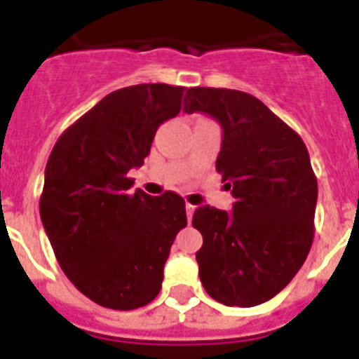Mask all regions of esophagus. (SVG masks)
I'll list each match as a JSON object with an SVG mask.
<instances>
[{
  "mask_svg": "<svg viewBox=\"0 0 359 359\" xmlns=\"http://www.w3.org/2000/svg\"><path fill=\"white\" fill-rule=\"evenodd\" d=\"M185 210H187V219L189 221H191V219H193V213H194V210H196V205H193V204H185Z\"/></svg>",
  "mask_w": 359,
  "mask_h": 359,
  "instance_id": "1",
  "label": "esophagus"
}]
</instances>
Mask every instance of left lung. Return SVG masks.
<instances>
[{"label":"left lung","instance_id":"obj_1","mask_svg":"<svg viewBox=\"0 0 359 359\" xmlns=\"http://www.w3.org/2000/svg\"><path fill=\"white\" fill-rule=\"evenodd\" d=\"M185 112L223 127L215 168L236 198L232 213L200 205L193 226L200 280L219 304L252 307L279 294L315 238L316 176L302 136L262 101L226 88H189Z\"/></svg>","mask_w":359,"mask_h":359}]
</instances>
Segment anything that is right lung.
I'll use <instances>...</instances> for the list:
<instances>
[{"label": "right lung", "instance_id": "add662e5", "mask_svg": "<svg viewBox=\"0 0 359 359\" xmlns=\"http://www.w3.org/2000/svg\"><path fill=\"white\" fill-rule=\"evenodd\" d=\"M187 88L138 84L108 93L67 127L44 170L39 211L63 273L91 302L130 311L157 298L174 238L187 226L174 191H133L130 168L149 155Z\"/></svg>", "mask_w": 359, "mask_h": 359}]
</instances>
